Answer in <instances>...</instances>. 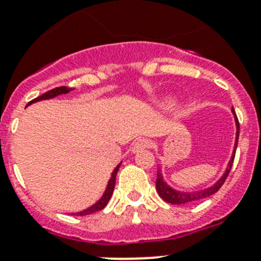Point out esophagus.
<instances>
[{
	"label": "esophagus",
	"mask_w": 261,
	"mask_h": 261,
	"mask_svg": "<svg viewBox=\"0 0 261 261\" xmlns=\"http://www.w3.org/2000/svg\"><path fill=\"white\" fill-rule=\"evenodd\" d=\"M150 145L151 143L150 140H148V139H139V140H136L135 143H134L133 153H136V151L139 150H143V149L150 148Z\"/></svg>",
	"instance_id": "1"
}]
</instances>
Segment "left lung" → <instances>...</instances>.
Segmentation results:
<instances>
[{
    "label": "left lung",
    "instance_id": "8db88e82",
    "mask_svg": "<svg viewBox=\"0 0 261 261\" xmlns=\"http://www.w3.org/2000/svg\"><path fill=\"white\" fill-rule=\"evenodd\" d=\"M232 113H233V115H234V121H236V127H237V131H236V141H234V149H233V153H232L231 161H229L228 167H227V169H226V172H224L223 176H222L221 178H219L218 181H217L216 184L213 185V186L208 187V189L200 190V191H189V192H185V191H177V190L172 189L171 186H168V185H167L166 182H164L163 176H162L161 171H158V173H156L155 187H156V191H158L159 196H161V198L163 199L164 201H167V203H169V204H176V205H178V204L192 203V201L201 200V199L208 198V196H211V195L216 194V192L218 191L219 189H221L222 185L224 184V181H226L227 176H228L229 171H231V168H232V163H233L234 154H236L237 143H239L240 123H239V120H237L236 112H234L233 110H232Z\"/></svg>",
    "mask_w": 261,
    "mask_h": 261
}]
</instances>
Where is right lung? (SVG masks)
Segmentation results:
<instances>
[{"instance_id": "1", "label": "right lung", "mask_w": 261, "mask_h": 261, "mask_svg": "<svg viewBox=\"0 0 261 261\" xmlns=\"http://www.w3.org/2000/svg\"><path fill=\"white\" fill-rule=\"evenodd\" d=\"M71 90V88H66V87H60V88H55V89L49 90V92L44 93V94H42L40 97L35 98V99H33L32 102L28 103V106L32 105V103H35V102H39V100H44V99H50V98H55L57 97V95H61V94H67V93H70ZM121 163L118 164L117 167L115 168V171L112 172V176H111L110 181H108V185H107V189H106L105 194H103L102 198L99 199V200L97 201L95 204H93L92 206H89L88 209H85V211H82V212H77V213H72L75 214V216H88V214H93L95 213V212H99L102 211L103 208H105L106 205L108 204V201H110L111 196H112L113 194V190H115V184H116V174H117L118 172V168H120Z\"/></svg>"}]
</instances>
